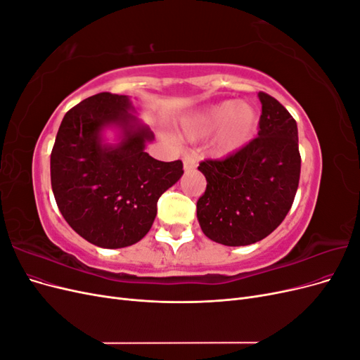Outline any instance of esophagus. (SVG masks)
<instances>
[{
	"label": "esophagus",
	"instance_id": "1",
	"mask_svg": "<svg viewBox=\"0 0 360 360\" xmlns=\"http://www.w3.org/2000/svg\"><path fill=\"white\" fill-rule=\"evenodd\" d=\"M195 167H197V159H195L193 156H184L183 158L184 171H192Z\"/></svg>",
	"mask_w": 360,
	"mask_h": 360
}]
</instances>
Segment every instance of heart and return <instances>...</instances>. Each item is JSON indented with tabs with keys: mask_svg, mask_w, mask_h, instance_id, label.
Masks as SVG:
<instances>
[{
	"mask_svg": "<svg viewBox=\"0 0 360 360\" xmlns=\"http://www.w3.org/2000/svg\"><path fill=\"white\" fill-rule=\"evenodd\" d=\"M258 123L254 105L224 101L181 117L177 132L189 141L204 139L216 132L214 150L219 155H231L255 138Z\"/></svg>",
	"mask_w": 360,
	"mask_h": 360,
	"instance_id": "heart-1",
	"label": "heart"
}]
</instances>
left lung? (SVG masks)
Returning <instances> with one entry per match:
<instances>
[{"instance_id": "1", "label": "left lung", "mask_w": 360, "mask_h": 360, "mask_svg": "<svg viewBox=\"0 0 360 360\" xmlns=\"http://www.w3.org/2000/svg\"><path fill=\"white\" fill-rule=\"evenodd\" d=\"M258 136L224 160L201 162L197 202L202 233L225 246L263 240L285 219L300 177L297 123L275 97L258 93Z\"/></svg>"}]
</instances>
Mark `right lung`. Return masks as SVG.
Returning a JSON list of instances; mask_svg holds the SVG:
<instances>
[{"instance_id":"obj_1","label":"right lung","mask_w":360,"mask_h":360,"mask_svg":"<svg viewBox=\"0 0 360 360\" xmlns=\"http://www.w3.org/2000/svg\"><path fill=\"white\" fill-rule=\"evenodd\" d=\"M136 112L129 96H91L64 115L51 153L52 192L63 217L99 248L139 242L155 222L159 197L183 176L181 160L147 153L155 135Z\"/></svg>"}]
</instances>
